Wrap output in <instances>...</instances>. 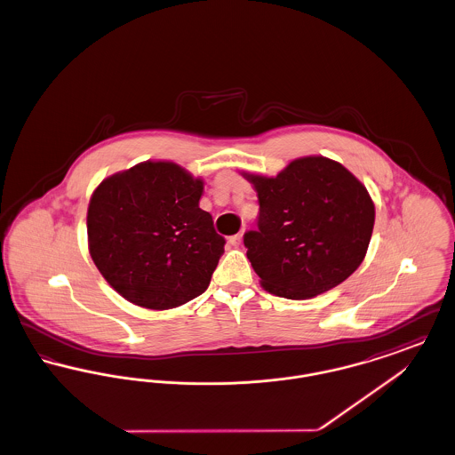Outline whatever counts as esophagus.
<instances>
[{"label": "esophagus", "mask_w": 455, "mask_h": 455, "mask_svg": "<svg viewBox=\"0 0 455 455\" xmlns=\"http://www.w3.org/2000/svg\"><path fill=\"white\" fill-rule=\"evenodd\" d=\"M242 237H243V234H242V232H238L237 235H232L228 242H230L234 247H238V245L242 243Z\"/></svg>", "instance_id": "obj_1"}]
</instances>
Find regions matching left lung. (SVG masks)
Here are the masks:
<instances>
[{
    "mask_svg": "<svg viewBox=\"0 0 455 455\" xmlns=\"http://www.w3.org/2000/svg\"><path fill=\"white\" fill-rule=\"evenodd\" d=\"M242 175L259 199L258 230L243 243L266 291L307 300L345 282L365 259L375 206L339 162L310 155L275 177Z\"/></svg>",
    "mask_w": 455,
    "mask_h": 455,
    "instance_id": "left-lung-1",
    "label": "left lung"
}]
</instances>
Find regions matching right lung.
<instances>
[{
	"instance_id": "add662e5",
	"label": "right lung",
	"mask_w": 455,
	"mask_h": 455,
	"mask_svg": "<svg viewBox=\"0 0 455 455\" xmlns=\"http://www.w3.org/2000/svg\"><path fill=\"white\" fill-rule=\"evenodd\" d=\"M204 180L167 160L106 177L90 197L88 252L128 302L167 310L204 293L225 238L199 208Z\"/></svg>"
}]
</instances>
